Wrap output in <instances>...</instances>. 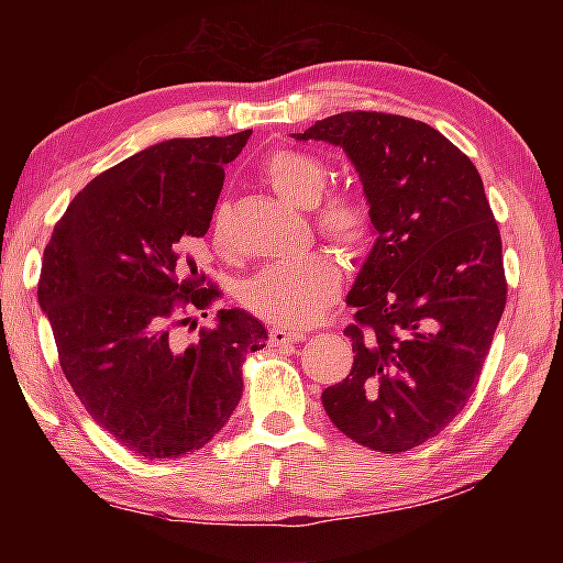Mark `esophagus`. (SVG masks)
Here are the masks:
<instances>
[{"mask_svg": "<svg viewBox=\"0 0 563 563\" xmlns=\"http://www.w3.org/2000/svg\"><path fill=\"white\" fill-rule=\"evenodd\" d=\"M268 340H271L273 347H283V345H300V342L305 340V335H302V332H298V330L271 328Z\"/></svg>", "mask_w": 563, "mask_h": 563, "instance_id": "1", "label": "esophagus"}]
</instances>
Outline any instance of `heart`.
Listing matches in <instances>:
<instances>
[{
  "label": "heart",
  "instance_id": "heart-1",
  "mask_svg": "<svg viewBox=\"0 0 563 563\" xmlns=\"http://www.w3.org/2000/svg\"><path fill=\"white\" fill-rule=\"evenodd\" d=\"M263 178L285 201L310 208L312 228L338 251L355 255L373 241L375 216L367 196L357 188L325 194L330 168L318 156L298 148L273 151L263 164ZM213 243L218 251L228 247L221 213L213 221ZM340 288V265L325 253H308L251 275L241 288V302L271 325L308 328L325 316Z\"/></svg>",
  "mask_w": 563,
  "mask_h": 563
}]
</instances>
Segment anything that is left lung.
<instances>
[{"mask_svg":"<svg viewBox=\"0 0 563 563\" xmlns=\"http://www.w3.org/2000/svg\"><path fill=\"white\" fill-rule=\"evenodd\" d=\"M292 136L345 151L377 235L347 295L355 362L322 407L357 444L407 452L462 412L507 305L482 176L440 131L397 113L342 111Z\"/></svg>","mask_w":563,"mask_h":563,"instance_id":"8db88e82","label":"left lung"}]
</instances>
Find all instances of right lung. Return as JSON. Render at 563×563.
Masks as SVG:
<instances>
[{
	"label": "right lung",
	"instance_id": "add662e5",
	"mask_svg": "<svg viewBox=\"0 0 563 563\" xmlns=\"http://www.w3.org/2000/svg\"><path fill=\"white\" fill-rule=\"evenodd\" d=\"M247 139L139 151L74 196L44 247L36 295L64 375L93 422L146 460L211 442L241 402L243 357L268 340L245 310H218L190 345L174 340L221 298L186 245L208 233L223 166Z\"/></svg>",
	"mask_w": 563,
	"mask_h": 563
}]
</instances>
